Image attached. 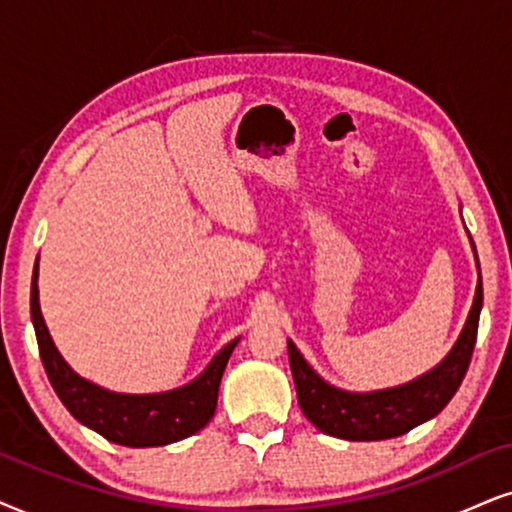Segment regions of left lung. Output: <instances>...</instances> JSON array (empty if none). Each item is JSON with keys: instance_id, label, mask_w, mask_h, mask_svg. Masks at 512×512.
<instances>
[{"instance_id": "obj_1", "label": "left lung", "mask_w": 512, "mask_h": 512, "mask_svg": "<svg viewBox=\"0 0 512 512\" xmlns=\"http://www.w3.org/2000/svg\"><path fill=\"white\" fill-rule=\"evenodd\" d=\"M472 250H475V243H472ZM480 312L482 276L477 281L468 319H465L463 331L451 352L432 371L423 373L411 383L375 392H347L326 383L304 361L293 340H288V359L295 380L297 404L316 428L331 437L349 439V442H378V439L406 435L416 425L435 418L461 387L465 371L470 366L472 349H475Z\"/></svg>"}]
</instances>
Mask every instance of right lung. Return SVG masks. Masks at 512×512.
Returning <instances> with one entry per match:
<instances>
[{
    "label": "right lung",
    "instance_id": "add662e5",
    "mask_svg": "<svg viewBox=\"0 0 512 512\" xmlns=\"http://www.w3.org/2000/svg\"><path fill=\"white\" fill-rule=\"evenodd\" d=\"M30 316L35 326L37 345L49 383L63 401V406L80 420L82 425L99 432L108 442L122 446H165L186 439L203 430L215 416L217 392L222 383L224 368L238 338L219 349L208 368L191 380L189 385L170 392L155 394H122L103 390L77 375L58 354L51 340L47 323L40 309V290H37V262L32 271Z\"/></svg>",
    "mask_w": 512,
    "mask_h": 512
}]
</instances>
